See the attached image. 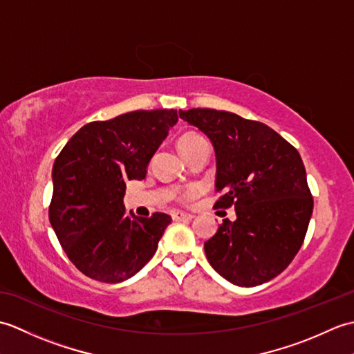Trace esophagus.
<instances>
[{
    "label": "esophagus",
    "mask_w": 354,
    "mask_h": 354,
    "mask_svg": "<svg viewBox=\"0 0 354 354\" xmlns=\"http://www.w3.org/2000/svg\"><path fill=\"white\" fill-rule=\"evenodd\" d=\"M171 217H173V221L181 222V221H192L194 216L189 214V213H183V212H175V213L171 214Z\"/></svg>",
    "instance_id": "obj_1"
}]
</instances>
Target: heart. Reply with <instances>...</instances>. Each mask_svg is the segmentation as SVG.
<instances>
[{
  "mask_svg": "<svg viewBox=\"0 0 354 354\" xmlns=\"http://www.w3.org/2000/svg\"><path fill=\"white\" fill-rule=\"evenodd\" d=\"M205 140L204 137H202L201 133H196V132H187L184 135H181L178 140V149L181 150V153L184 155L187 150H190L196 142ZM202 189L199 185H189L185 187V189L179 190L178 192V201L184 202V204H187V202H192L193 199H196L199 194H201Z\"/></svg>",
  "mask_w": 354,
  "mask_h": 354,
  "instance_id": "1",
  "label": "heart"
}]
</instances>
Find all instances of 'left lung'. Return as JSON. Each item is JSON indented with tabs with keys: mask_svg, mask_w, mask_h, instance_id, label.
<instances>
[{
	"mask_svg": "<svg viewBox=\"0 0 354 354\" xmlns=\"http://www.w3.org/2000/svg\"><path fill=\"white\" fill-rule=\"evenodd\" d=\"M212 140L216 152L214 208H236L204 243L223 278L242 288L272 280L301 248L313 196L298 150L269 126L216 109L179 111Z\"/></svg>",
	"mask_w": 354,
	"mask_h": 354,
	"instance_id": "8db88e82",
	"label": "left lung"
}]
</instances>
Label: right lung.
<instances>
[{
    "label": "right lung",
    "instance_id": "obj_1",
    "mask_svg": "<svg viewBox=\"0 0 354 354\" xmlns=\"http://www.w3.org/2000/svg\"><path fill=\"white\" fill-rule=\"evenodd\" d=\"M176 122V109L126 112L80 127L57 155L48 217L82 274L120 283L153 257L171 217L127 214L123 198L127 181L146 178L150 158Z\"/></svg>",
    "mask_w": 354,
    "mask_h": 354
}]
</instances>
